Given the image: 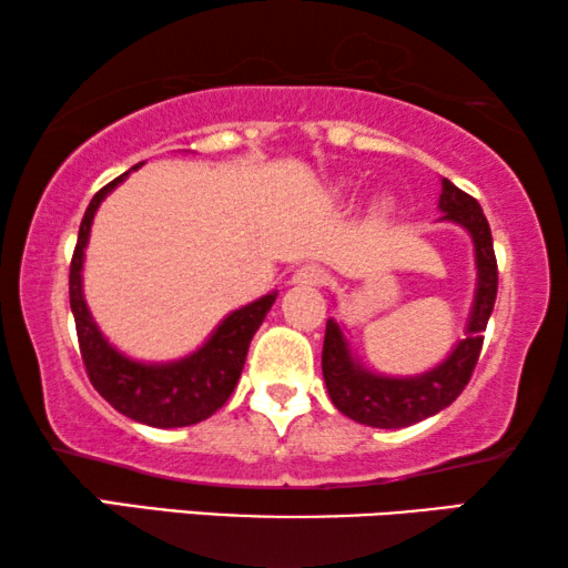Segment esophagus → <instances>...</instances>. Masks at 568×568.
Wrapping results in <instances>:
<instances>
[{
	"instance_id": "esophagus-1",
	"label": "esophagus",
	"mask_w": 568,
	"mask_h": 568,
	"mask_svg": "<svg viewBox=\"0 0 568 568\" xmlns=\"http://www.w3.org/2000/svg\"><path fill=\"white\" fill-rule=\"evenodd\" d=\"M325 282V271L321 266H315V263H307V266L297 268V274H294V284H302V286H321Z\"/></svg>"
}]
</instances>
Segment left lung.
<instances>
[{"label": "left lung", "mask_w": 568, "mask_h": 568, "mask_svg": "<svg viewBox=\"0 0 568 568\" xmlns=\"http://www.w3.org/2000/svg\"><path fill=\"white\" fill-rule=\"evenodd\" d=\"M442 220L455 222L468 230L476 247L478 284L473 297L470 321L465 338L453 348V354L437 367L416 377H385L364 369L348 348L344 331L333 321L325 323L323 341V379L328 395L341 414L354 422L377 426V429H403L416 422H424L442 408H447L470 383L476 369L484 331L491 317L496 290H499V271H496L494 240L484 209L468 193L442 178L439 193Z\"/></svg>", "instance_id": "8db88e82"}]
</instances>
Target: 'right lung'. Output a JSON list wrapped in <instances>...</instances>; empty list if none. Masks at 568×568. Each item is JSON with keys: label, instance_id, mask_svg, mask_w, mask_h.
<instances>
[{"label": "right lung", "instance_id": "right-lung-1", "mask_svg": "<svg viewBox=\"0 0 568 568\" xmlns=\"http://www.w3.org/2000/svg\"><path fill=\"white\" fill-rule=\"evenodd\" d=\"M129 173L119 175L105 189H100L82 216L72 266H69V305L74 313L80 354L92 387L119 414L134 418L139 424L158 426V429H175V426L204 422L227 403L240 379V372H243L251 338L274 305L276 292L230 313L216 325V331L206 338L204 346L178 362L142 364L115 352L100 333L98 323L92 321L88 302H84L82 263L100 201Z\"/></svg>", "mask_w": 568, "mask_h": 568}]
</instances>
